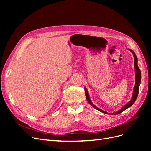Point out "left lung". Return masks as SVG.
I'll return each instance as SVG.
<instances>
[{"label": "left lung", "instance_id": "8db88e82", "mask_svg": "<svg viewBox=\"0 0 151 151\" xmlns=\"http://www.w3.org/2000/svg\"><path fill=\"white\" fill-rule=\"evenodd\" d=\"M130 51L132 52V53L134 55V67H135V86H134V88L133 89V93H132V99L130 100V101L127 103L124 106H123L119 110H118L116 112H114V113H108L106 111H103V109H100L98 107H96L95 106V105L92 103L91 101V100L90 99L89 97V93H88V91L87 89V88L86 87H84V90H85V93H86V99L87 101H88V103L92 106L93 108H94L95 109H96L97 110L99 111L100 112H102L103 113L105 114H109V115H118V114H119L122 112H123V111H125V109H127V108H130V106H132L133 104L135 103V100L138 96V94H139V86L140 84V82H141V72H140V70L139 69L138 64H137V62H138V59L135 53H134V52L133 50H132L131 49H129Z\"/></svg>", "mask_w": 151, "mask_h": 151}]
</instances>
